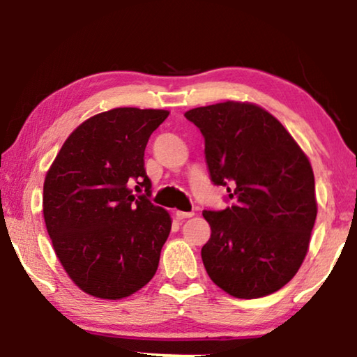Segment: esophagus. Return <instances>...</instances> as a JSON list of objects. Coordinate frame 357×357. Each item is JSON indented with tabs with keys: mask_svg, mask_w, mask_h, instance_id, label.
<instances>
[{
	"mask_svg": "<svg viewBox=\"0 0 357 357\" xmlns=\"http://www.w3.org/2000/svg\"><path fill=\"white\" fill-rule=\"evenodd\" d=\"M195 213H185V211H175V218L177 219H180V221H182V219H188V218H192Z\"/></svg>",
	"mask_w": 357,
	"mask_h": 357,
	"instance_id": "34e87169",
	"label": "esophagus"
}]
</instances>
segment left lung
Masks as SVG:
<instances>
[{"mask_svg": "<svg viewBox=\"0 0 357 357\" xmlns=\"http://www.w3.org/2000/svg\"><path fill=\"white\" fill-rule=\"evenodd\" d=\"M204 136L209 177L231 206L203 211L211 237L208 276L227 294L257 299L280 291L304 261L317 218L310 160L270 112L226 100L185 112Z\"/></svg>", "mask_w": 357, "mask_h": 357, "instance_id": "1", "label": "left lung"}]
</instances>
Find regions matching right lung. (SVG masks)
Wrapping results in <instances>:
<instances>
[{
  "mask_svg": "<svg viewBox=\"0 0 357 357\" xmlns=\"http://www.w3.org/2000/svg\"><path fill=\"white\" fill-rule=\"evenodd\" d=\"M167 116L169 110L136 107L97 114L68 136L48 169V236L68 276L86 294L123 299L158 271L172 219L149 202L144 149Z\"/></svg>",
  "mask_w": 357,
  "mask_h": 357,
  "instance_id": "add662e5",
  "label": "right lung"
}]
</instances>
